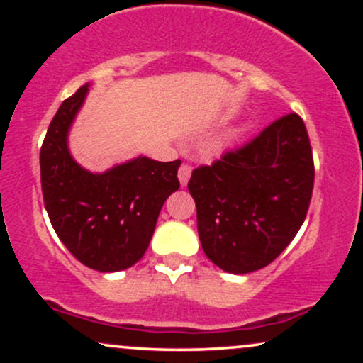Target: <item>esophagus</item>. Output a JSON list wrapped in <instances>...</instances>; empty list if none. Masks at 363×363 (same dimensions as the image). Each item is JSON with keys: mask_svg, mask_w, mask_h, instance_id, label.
Here are the masks:
<instances>
[{"mask_svg": "<svg viewBox=\"0 0 363 363\" xmlns=\"http://www.w3.org/2000/svg\"><path fill=\"white\" fill-rule=\"evenodd\" d=\"M191 172H193V167H191L189 164H182L181 167H179L177 177H179V181H181V186L187 184V181H189V177H191Z\"/></svg>", "mask_w": 363, "mask_h": 363, "instance_id": "obj_1", "label": "esophagus"}]
</instances>
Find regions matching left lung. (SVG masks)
<instances>
[{
	"label": "left lung",
	"mask_w": 363,
	"mask_h": 363,
	"mask_svg": "<svg viewBox=\"0 0 363 363\" xmlns=\"http://www.w3.org/2000/svg\"><path fill=\"white\" fill-rule=\"evenodd\" d=\"M314 187L309 135L295 112L191 174L203 251L244 274L277 259L306 220Z\"/></svg>",
	"instance_id": "left-lung-1"
}]
</instances>
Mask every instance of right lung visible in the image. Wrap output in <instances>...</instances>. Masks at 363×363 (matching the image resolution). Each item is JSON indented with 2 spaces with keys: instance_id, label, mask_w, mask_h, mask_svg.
<instances>
[{
  "instance_id": "add662e5",
  "label": "right lung",
  "mask_w": 363,
  "mask_h": 363,
  "mask_svg": "<svg viewBox=\"0 0 363 363\" xmlns=\"http://www.w3.org/2000/svg\"><path fill=\"white\" fill-rule=\"evenodd\" d=\"M89 94L83 85L57 109L40 148L44 205L61 242L102 273L126 269L147 251L165 199L179 189L181 160L138 157L102 174L85 170L68 150V131Z\"/></svg>"
}]
</instances>
